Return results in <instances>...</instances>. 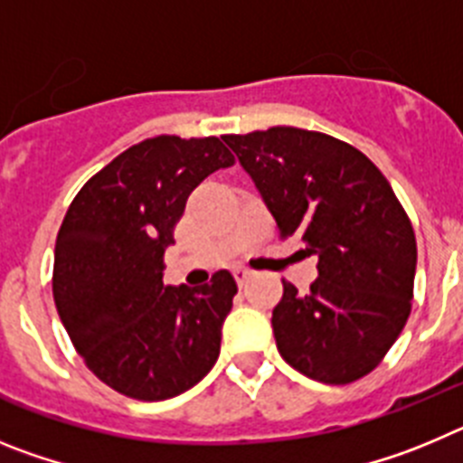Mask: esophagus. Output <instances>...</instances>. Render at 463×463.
<instances>
[{
  "label": "esophagus",
  "mask_w": 463,
  "mask_h": 463,
  "mask_svg": "<svg viewBox=\"0 0 463 463\" xmlns=\"http://www.w3.org/2000/svg\"><path fill=\"white\" fill-rule=\"evenodd\" d=\"M250 276H252V273L248 271V269H243V267H236L234 269V278H236V282H239L241 288H243L245 282L250 280Z\"/></svg>",
  "instance_id": "esophagus-1"
}]
</instances>
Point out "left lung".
I'll use <instances>...</instances> for the list:
<instances>
[{
    "label": "left lung",
    "instance_id": "left-lung-1",
    "mask_svg": "<svg viewBox=\"0 0 463 463\" xmlns=\"http://www.w3.org/2000/svg\"><path fill=\"white\" fill-rule=\"evenodd\" d=\"M276 218L317 257L298 294L282 280L278 353L317 383L347 384L383 362L411 315L415 232L378 166L350 143L298 127L222 137Z\"/></svg>",
    "mask_w": 463,
    "mask_h": 463
}]
</instances>
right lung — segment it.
<instances>
[{
    "mask_svg": "<svg viewBox=\"0 0 463 463\" xmlns=\"http://www.w3.org/2000/svg\"><path fill=\"white\" fill-rule=\"evenodd\" d=\"M232 165L220 138L162 134L118 155L73 196L57 232L52 297L85 366L110 390L165 401L218 362L234 276L218 271L202 288H171L162 276L190 192Z\"/></svg>",
    "mask_w": 463,
    "mask_h": 463,
    "instance_id": "add662e5",
    "label": "right lung"
}]
</instances>
